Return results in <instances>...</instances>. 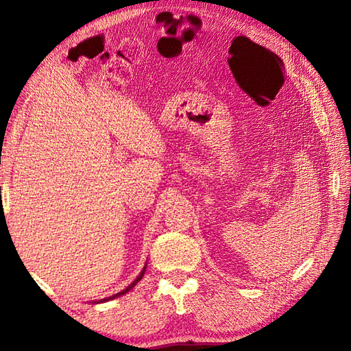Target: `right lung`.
<instances>
[{
	"instance_id": "right-lung-1",
	"label": "right lung",
	"mask_w": 351,
	"mask_h": 351,
	"mask_svg": "<svg viewBox=\"0 0 351 351\" xmlns=\"http://www.w3.org/2000/svg\"><path fill=\"white\" fill-rule=\"evenodd\" d=\"M145 268H147V263H145V266H144V268H142V271H141V274H139L138 277H136V278H134V280H133L132 283H130V285H128V287H127L125 289H122V291H121V293H116V294H112V295H110V297H105V299H100V300H94V302H93V304H102V302H108V300H112V299H116V297H121V295H123V294H127L130 289H132V288H134V287H136V285H138V282L141 280V278H142V276H144V272H145Z\"/></svg>"
}]
</instances>
